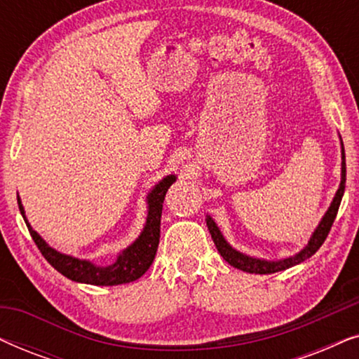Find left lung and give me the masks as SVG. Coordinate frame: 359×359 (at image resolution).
Listing matches in <instances>:
<instances>
[{
  "label": "left lung",
  "instance_id": "1",
  "mask_svg": "<svg viewBox=\"0 0 359 359\" xmlns=\"http://www.w3.org/2000/svg\"><path fill=\"white\" fill-rule=\"evenodd\" d=\"M345 181H346V163H345V149H343V142H341V183H340V188L337 191L335 198L332 201L330 208H328L325 215H323V219L320 220V224H318L316 232L312 233V237L309 240L306 247H304L299 253L294 255V257L278 259V262H268V259L253 258V257H248V255L237 252V250L232 248L227 242H225L224 235L220 233L219 227L215 225L214 220L210 219V215H208V217H205V222H208L210 237H212L220 257H222L230 266L242 269L245 273H255V274H271V273L284 271V269L296 266V264L306 262L307 258H311L312 255L322 247V243L325 242L328 232H330L333 220L337 217L338 208H340L343 193H345Z\"/></svg>",
  "mask_w": 359,
  "mask_h": 359
}]
</instances>
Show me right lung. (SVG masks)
<instances>
[{
  "label": "right lung",
  "instance_id": "1",
  "mask_svg": "<svg viewBox=\"0 0 359 359\" xmlns=\"http://www.w3.org/2000/svg\"><path fill=\"white\" fill-rule=\"evenodd\" d=\"M176 181L175 175L166 176L150 191L147 196V203H149V214H147L145 227L130 247H127L124 252L119 253L116 263L109 266H97V264L88 262V259L73 258L70 255H63L52 247H48L46 240H42L36 230L31 227L27 222L21 199L18 198L19 210H21L24 222H26L29 233L37 248L41 250L43 258L62 273L63 276L76 283L95 284V286H116V284L132 283L140 276H144L150 264L154 263L156 255V248L160 243V220H161V209H163L165 194L171 184Z\"/></svg>",
  "mask_w": 359,
  "mask_h": 359
}]
</instances>
